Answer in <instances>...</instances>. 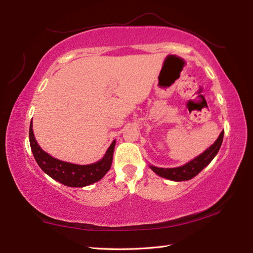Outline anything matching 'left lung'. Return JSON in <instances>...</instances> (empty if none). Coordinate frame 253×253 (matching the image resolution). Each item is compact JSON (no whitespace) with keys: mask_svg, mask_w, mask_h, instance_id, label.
<instances>
[{"mask_svg":"<svg viewBox=\"0 0 253 253\" xmlns=\"http://www.w3.org/2000/svg\"><path fill=\"white\" fill-rule=\"evenodd\" d=\"M223 139V131L219 134L218 139L213 144L208 147V149L195 157L194 160L188 162L187 164L183 166H179V168H174V169H162V168H156V166H150L151 169L161 177L168 178L170 180H175V182H182V180H188L195 177L197 174L201 173V171L206 168V166L211 163L213 157H215L218 153L219 149H220L221 143Z\"/></svg>","mask_w":253,"mask_h":253,"instance_id":"8db88e82","label":"left lung"}]
</instances>
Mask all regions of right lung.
Returning <instances> with one entry per match:
<instances>
[{
	"label": "right lung",
	"instance_id": "1",
	"mask_svg": "<svg viewBox=\"0 0 253 253\" xmlns=\"http://www.w3.org/2000/svg\"><path fill=\"white\" fill-rule=\"evenodd\" d=\"M30 144L33 155H34L38 166L47 175H49L52 179H55L57 182L66 186H69V187H84V186L98 182L110 169L113 160L116 141L111 143V145L109 146L104 156L100 161L96 162V163L89 165L68 163V162L57 160L42 150V147L38 145L34 136L33 122L31 121Z\"/></svg>",
	"mask_w": 253,
	"mask_h": 253
}]
</instances>
